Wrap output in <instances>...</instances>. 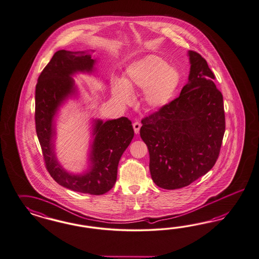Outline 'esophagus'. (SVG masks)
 Wrapping results in <instances>:
<instances>
[{
	"instance_id": "esophagus-1",
	"label": "esophagus",
	"mask_w": 259,
	"mask_h": 259,
	"mask_svg": "<svg viewBox=\"0 0 259 259\" xmlns=\"http://www.w3.org/2000/svg\"><path fill=\"white\" fill-rule=\"evenodd\" d=\"M134 127V131H135V133L139 134L140 133V129H141V124L139 122V121H136V122H134L133 123Z\"/></svg>"
}]
</instances>
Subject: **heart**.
I'll list each match as a JSON object with an SVG mask.
<instances>
[{
	"label": "heart",
	"mask_w": 259,
	"mask_h": 259,
	"mask_svg": "<svg viewBox=\"0 0 259 259\" xmlns=\"http://www.w3.org/2000/svg\"><path fill=\"white\" fill-rule=\"evenodd\" d=\"M180 84L179 72L162 58L148 55L131 63L121 81L112 87L113 97L123 104L133 100L132 91H143V101L151 110H159L171 102Z\"/></svg>",
	"instance_id": "b5f03b06"
}]
</instances>
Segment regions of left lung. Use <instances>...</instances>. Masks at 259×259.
I'll return each instance as SVG.
<instances>
[{
    "instance_id": "1",
    "label": "left lung",
    "mask_w": 259,
    "mask_h": 259,
    "mask_svg": "<svg viewBox=\"0 0 259 259\" xmlns=\"http://www.w3.org/2000/svg\"><path fill=\"white\" fill-rule=\"evenodd\" d=\"M190 74L179 98L141 120L150 172L158 187L182 188L209 172L225 132L223 97L206 60L189 50Z\"/></svg>"
}]
</instances>
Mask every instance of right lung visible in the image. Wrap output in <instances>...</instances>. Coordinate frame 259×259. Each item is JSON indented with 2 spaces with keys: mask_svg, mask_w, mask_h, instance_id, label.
Masks as SVG:
<instances>
[{
  "mask_svg": "<svg viewBox=\"0 0 259 259\" xmlns=\"http://www.w3.org/2000/svg\"><path fill=\"white\" fill-rule=\"evenodd\" d=\"M95 63L96 60L87 51H57L38 78L35 122L47 171L53 180L72 191L99 196L107 193L116 183L119 159L134 138L131 120L125 117L106 121L95 119L89 167L82 174L67 172L59 163L54 120L65 100L77 95L73 75L94 73Z\"/></svg>",
  "mask_w": 259,
  "mask_h": 259,
  "instance_id": "right-lung-1",
  "label": "right lung"
}]
</instances>
